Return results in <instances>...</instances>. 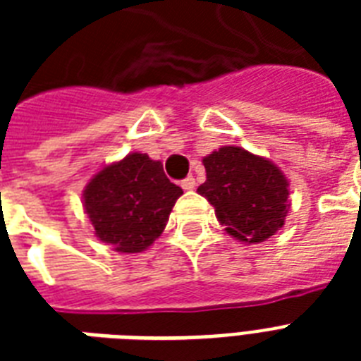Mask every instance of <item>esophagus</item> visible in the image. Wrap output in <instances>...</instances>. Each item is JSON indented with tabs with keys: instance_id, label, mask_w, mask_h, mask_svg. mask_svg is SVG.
<instances>
[{
	"instance_id": "1",
	"label": "esophagus",
	"mask_w": 361,
	"mask_h": 361,
	"mask_svg": "<svg viewBox=\"0 0 361 361\" xmlns=\"http://www.w3.org/2000/svg\"><path fill=\"white\" fill-rule=\"evenodd\" d=\"M195 185H197V181H195V178H192V176H189V178H185V180L181 181V187H183L185 191H191V189H195Z\"/></svg>"
}]
</instances>
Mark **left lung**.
I'll use <instances>...</instances> for the list:
<instances>
[{
  "label": "left lung",
  "instance_id": "1",
  "mask_svg": "<svg viewBox=\"0 0 361 361\" xmlns=\"http://www.w3.org/2000/svg\"><path fill=\"white\" fill-rule=\"evenodd\" d=\"M206 181L197 192L215 208L228 236L260 243L285 225L288 180L269 159L240 146H223L202 159Z\"/></svg>",
  "mask_w": 361,
  "mask_h": 361
}]
</instances>
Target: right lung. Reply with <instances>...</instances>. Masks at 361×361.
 Wrapping results in <instances>:
<instances>
[{
	"label": "right lung",
	"mask_w": 361,
	"mask_h": 361,
	"mask_svg": "<svg viewBox=\"0 0 361 361\" xmlns=\"http://www.w3.org/2000/svg\"><path fill=\"white\" fill-rule=\"evenodd\" d=\"M181 187L164 176L161 161L129 153L87 181L84 209L95 236L114 251L142 252L163 234Z\"/></svg>",
	"instance_id": "add662e5"
}]
</instances>
